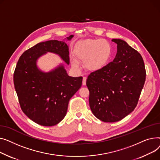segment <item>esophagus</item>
Masks as SVG:
<instances>
[{"label":"esophagus","instance_id":"obj_1","mask_svg":"<svg viewBox=\"0 0 160 160\" xmlns=\"http://www.w3.org/2000/svg\"><path fill=\"white\" fill-rule=\"evenodd\" d=\"M86 82H87V78L83 77V78H82V85H86Z\"/></svg>","mask_w":160,"mask_h":160}]
</instances>
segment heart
Here are the masks:
<instances>
[{"label":"heart","instance_id":"heart-1","mask_svg":"<svg viewBox=\"0 0 160 160\" xmlns=\"http://www.w3.org/2000/svg\"><path fill=\"white\" fill-rule=\"evenodd\" d=\"M112 53L110 44L104 39H84L75 45L73 54L76 58L84 62V67L90 72H98L104 68L110 60ZM71 64L78 67V62L72 59Z\"/></svg>","mask_w":160,"mask_h":160}]
</instances>
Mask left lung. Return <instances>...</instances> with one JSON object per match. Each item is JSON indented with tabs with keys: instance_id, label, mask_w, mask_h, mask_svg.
Returning a JSON list of instances; mask_svg holds the SVG:
<instances>
[{
	"instance_id": "8db88e82",
	"label": "left lung",
	"mask_w": 160,
	"mask_h": 160,
	"mask_svg": "<svg viewBox=\"0 0 160 160\" xmlns=\"http://www.w3.org/2000/svg\"><path fill=\"white\" fill-rule=\"evenodd\" d=\"M112 41L117 44L116 58L87 79L93 114L110 123L120 121L134 110L146 78L140 53L123 40Z\"/></svg>"
}]
</instances>
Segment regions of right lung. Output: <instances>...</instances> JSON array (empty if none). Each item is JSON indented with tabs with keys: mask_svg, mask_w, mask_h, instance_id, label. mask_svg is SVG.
Returning a JSON list of instances; mask_svg holds the SVG:
<instances>
[{
	"mask_svg": "<svg viewBox=\"0 0 160 160\" xmlns=\"http://www.w3.org/2000/svg\"><path fill=\"white\" fill-rule=\"evenodd\" d=\"M68 50L64 41L42 42L25 51L17 62L13 82L18 101L24 113L40 125L53 126L63 119L70 98L81 87L82 78L69 76L62 64L43 72L37 67V60L50 52L69 64Z\"/></svg>",
	"mask_w": 160,
	"mask_h": 160,
	"instance_id": "obj_1",
	"label": "right lung"
}]
</instances>
